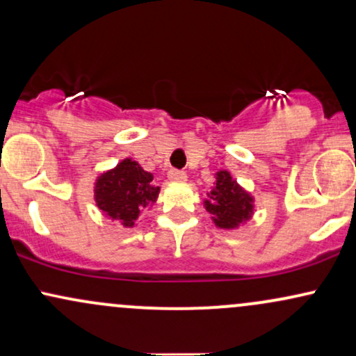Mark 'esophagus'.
I'll list each match as a JSON object with an SVG mask.
<instances>
[{
    "instance_id": "34e87169",
    "label": "esophagus",
    "mask_w": 356,
    "mask_h": 356,
    "mask_svg": "<svg viewBox=\"0 0 356 356\" xmlns=\"http://www.w3.org/2000/svg\"><path fill=\"white\" fill-rule=\"evenodd\" d=\"M169 179L172 182H186L187 181V174L182 172V170H177V169H172L169 172Z\"/></svg>"
}]
</instances>
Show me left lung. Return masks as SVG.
<instances>
[{"label":"left lung","mask_w":356,"mask_h":356,"mask_svg":"<svg viewBox=\"0 0 356 356\" xmlns=\"http://www.w3.org/2000/svg\"><path fill=\"white\" fill-rule=\"evenodd\" d=\"M204 207L220 229H238L254 214V197L227 170H219L214 187L204 199Z\"/></svg>","instance_id":"1"}]
</instances>
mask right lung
<instances>
[{"mask_svg": "<svg viewBox=\"0 0 356 356\" xmlns=\"http://www.w3.org/2000/svg\"><path fill=\"white\" fill-rule=\"evenodd\" d=\"M154 175L132 159L100 174L95 181V202L105 218L120 220L124 227L136 226L147 206L157 201L161 187L154 186Z\"/></svg>", "mask_w": 356, "mask_h": 356, "instance_id": "obj_1", "label": "right lung"}]
</instances>
